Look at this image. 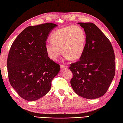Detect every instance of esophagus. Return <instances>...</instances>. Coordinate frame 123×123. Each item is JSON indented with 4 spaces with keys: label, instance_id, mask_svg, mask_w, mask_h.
<instances>
[{
    "label": "esophagus",
    "instance_id": "34e87169",
    "mask_svg": "<svg viewBox=\"0 0 123 123\" xmlns=\"http://www.w3.org/2000/svg\"><path fill=\"white\" fill-rule=\"evenodd\" d=\"M60 68H61L62 69H68V66L64 65H60Z\"/></svg>",
    "mask_w": 123,
    "mask_h": 123
}]
</instances>
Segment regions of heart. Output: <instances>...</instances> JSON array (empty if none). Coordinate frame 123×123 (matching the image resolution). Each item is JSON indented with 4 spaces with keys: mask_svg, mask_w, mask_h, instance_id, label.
<instances>
[{
    "mask_svg": "<svg viewBox=\"0 0 123 123\" xmlns=\"http://www.w3.org/2000/svg\"><path fill=\"white\" fill-rule=\"evenodd\" d=\"M51 42L45 44V49L51 59L57 60L62 53L66 59L76 61L84 52L86 36L78 26L70 25L57 30L52 34Z\"/></svg>",
    "mask_w": 123,
    "mask_h": 123,
    "instance_id": "b5f03b06",
    "label": "heart"
}]
</instances>
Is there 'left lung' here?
<instances>
[{
  "label": "left lung",
  "mask_w": 123,
  "mask_h": 123,
  "mask_svg": "<svg viewBox=\"0 0 123 123\" xmlns=\"http://www.w3.org/2000/svg\"><path fill=\"white\" fill-rule=\"evenodd\" d=\"M86 36L85 49L78 62L70 65L71 85L81 97L93 99L104 95L115 74V53L111 42L92 23H78Z\"/></svg>",
  "instance_id": "obj_1"
}]
</instances>
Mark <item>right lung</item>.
I'll return each mask as SVG.
<instances>
[{"mask_svg": "<svg viewBox=\"0 0 123 123\" xmlns=\"http://www.w3.org/2000/svg\"><path fill=\"white\" fill-rule=\"evenodd\" d=\"M57 25L49 23L25 29L13 43L7 67L12 87L25 100H38L48 93L60 65L49 59L45 49L50 32Z\"/></svg>", "mask_w": 123, "mask_h": 123, "instance_id": "obj_1", "label": "right lung"}]
</instances>
